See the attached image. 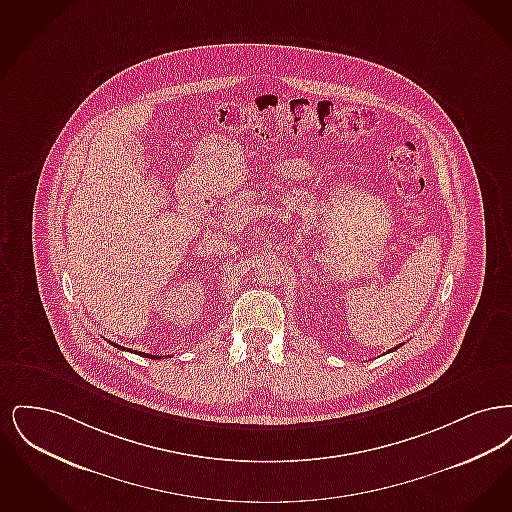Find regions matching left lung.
Wrapping results in <instances>:
<instances>
[{"instance_id": "1", "label": "left lung", "mask_w": 512, "mask_h": 512, "mask_svg": "<svg viewBox=\"0 0 512 512\" xmlns=\"http://www.w3.org/2000/svg\"><path fill=\"white\" fill-rule=\"evenodd\" d=\"M395 349H397V347H395ZM395 349H391V351H395Z\"/></svg>"}]
</instances>
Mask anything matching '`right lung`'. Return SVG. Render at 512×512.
Masks as SVG:
<instances>
[{"mask_svg": "<svg viewBox=\"0 0 512 512\" xmlns=\"http://www.w3.org/2000/svg\"><path fill=\"white\" fill-rule=\"evenodd\" d=\"M117 347H119V349H124V347H121V345H117ZM134 353H136V351H134ZM140 355H144V357H151V359H157L155 355H146V353H140Z\"/></svg>", "mask_w": 512, "mask_h": 512, "instance_id": "add662e5", "label": "right lung"}]
</instances>
